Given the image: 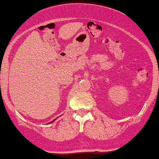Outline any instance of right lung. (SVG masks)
Here are the masks:
<instances>
[{
  "label": "right lung",
  "mask_w": 159,
  "mask_h": 159,
  "mask_svg": "<svg viewBox=\"0 0 159 159\" xmlns=\"http://www.w3.org/2000/svg\"><path fill=\"white\" fill-rule=\"evenodd\" d=\"M56 119H54V120H53V121H52V122H50V123H48V124H49V123H53V122H54V121H55V120H56Z\"/></svg>",
  "instance_id": "1"
}]
</instances>
